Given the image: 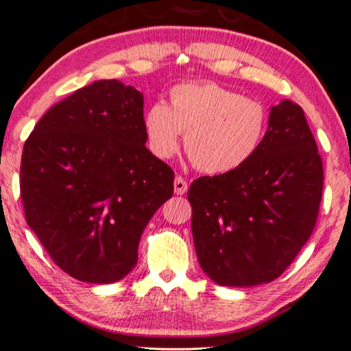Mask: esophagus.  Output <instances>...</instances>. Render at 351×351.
Here are the masks:
<instances>
[{
	"label": "esophagus",
	"instance_id": "esophagus-1",
	"mask_svg": "<svg viewBox=\"0 0 351 351\" xmlns=\"http://www.w3.org/2000/svg\"><path fill=\"white\" fill-rule=\"evenodd\" d=\"M188 190V184L185 182L184 177L177 176L176 180H174V191L177 193V195H185Z\"/></svg>",
	"mask_w": 351,
	"mask_h": 351
}]
</instances>
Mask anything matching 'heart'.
<instances>
[{"label": "heart", "instance_id": "obj_1", "mask_svg": "<svg viewBox=\"0 0 351 351\" xmlns=\"http://www.w3.org/2000/svg\"><path fill=\"white\" fill-rule=\"evenodd\" d=\"M142 128L155 158L169 160L185 133V150L197 169L228 174L261 149L269 112L261 101L215 82H190L171 88L167 106L152 104L142 117Z\"/></svg>", "mask_w": 351, "mask_h": 351}]
</instances>
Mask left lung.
Wrapping results in <instances>:
<instances>
[{"label": "left lung", "mask_w": 351, "mask_h": 351, "mask_svg": "<svg viewBox=\"0 0 351 351\" xmlns=\"http://www.w3.org/2000/svg\"><path fill=\"white\" fill-rule=\"evenodd\" d=\"M323 165L304 110L283 99L269 112L261 149L239 169L199 177L188 190L197 261L221 287L269 283L311 237Z\"/></svg>", "instance_id": "left-lung-1"}]
</instances>
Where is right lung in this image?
Instances as JSON below:
<instances>
[{
	"label": "right lung",
	"mask_w": 351,
	"mask_h": 351,
	"mask_svg": "<svg viewBox=\"0 0 351 351\" xmlns=\"http://www.w3.org/2000/svg\"><path fill=\"white\" fill-rule=\"evenodd\" d=\"M144 96L96 80L44 114L25 142L27 223L55 264L108 285L138 264L147 223L174 193V172L145 147Z\"/></svg>",
	"instance_id": "right-lung-1"
}]
</instances>
